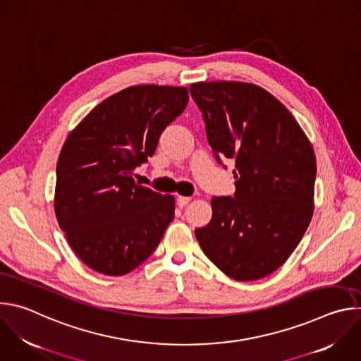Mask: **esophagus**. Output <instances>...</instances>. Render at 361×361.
<instances>
[{
    "label": "esophagus",
    "instance_id": "34e87169",
    "mask_svg": "<svg viewBox=\"0 0 361 361\" xmlns=\"http://www.w3.org/2000/svg\"><path fill=\"white\" fill-rule=\"evenodd\" d=\"M190 197H185V195H178L177 197V205H178V207H184V205H187L188 202H190Z\"/></svg>",
    "mask_w": 361,
    "mask_h": 361
}]
</instances>
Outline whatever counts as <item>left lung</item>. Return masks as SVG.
I'll list each match as a JSON object with an SVG mask.
<instances>
[{"mask_svg": "<svg viewBox=\"0 0 361 361\" xmlns=\"http://www.w3.org/2000/svg\"><path fill=\"white\" fill-rule=\"evenodd\" d=\"M190 92L217 160L235 161L234 197H213L195 230L204 254L237 281L263 279L291 255L314 212L313 145L281 102L241 81H200Z\"/></svg>", "mask_w": 361, "mask_h": 361, "instance_id": "left-lung-1", "label": "left lung"}]
</instances>
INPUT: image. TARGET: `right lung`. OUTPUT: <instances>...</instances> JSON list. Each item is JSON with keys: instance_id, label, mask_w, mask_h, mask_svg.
I'll use <instances>...</instances> for the list:
<instances>
[{"instance_id": "add662e5", "label": "right lung", "mask_w": 361, "mask_h": 361, "mask_svg": "<svg viewBox=\"0 0 361 361\" xmlns=\"http://www.w3.org/2000/svg\"><path fill=\"white\" fill-rule=\"evenodd\" d=\"M185 87L124 88L68 134L57 161L54 210L78 259L104 276H124L160 244L174 219V195L152 191L133 171L187 107Z\"/></svg>"}]
</instances>
